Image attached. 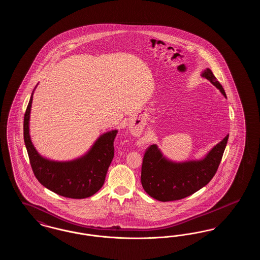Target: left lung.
Listing matches in <instances>:
<instances>
[{"mask_svg":"<svg viewBox=\"0 0 260 260\" xmlns=\"http://www.w3.org/2000/svg\"><path fill=\"white\" fill-rule=\"evenodd\" d=\"M203 77L226 93L211 70L207 68ZM229 136L210 150L200 161L173 162L168 161L157 145L146 149L141 167V184L152 198L161 202L186 198L207 185L217 172Z\"/></svg>","mask_w":260,"mask_h":260,"instance_id":"8db88e82","label":"left lung"}]
</instances>
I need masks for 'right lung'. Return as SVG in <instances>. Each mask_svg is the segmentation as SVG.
Returning a JSON list of instances; mask_svg holds the SVG:
<instances>
[{"label": "right lung", "instance_id": "obj_1", "mask_svg": "<svg viewBox=\"0 0 260 260\" xmlns=\"http://www.w3.org/2000/svg\"><path fill=\"white\" fill-rule=\"evenodd\" d=\"M33 93L24 114L23 136L31 168L38 181L66 198L84 199L95 194L104 184L114 157V140L118 131L99 137L85 156L70 161L47 160L39 155L29 135V118Z\"/></svg>", "mask_w": 260, "mask_h": 260}]
</instances>
